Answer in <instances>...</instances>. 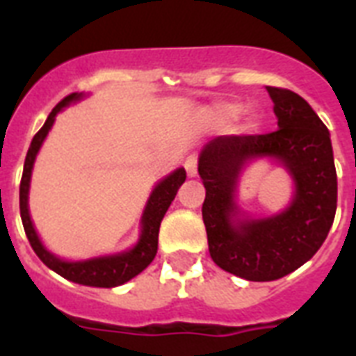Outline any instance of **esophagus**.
I'll list each match as a JSON object with an SVG mask.
<instances>
[{
  "label": "esophagus",
  "instance_id": "esophagus-1",
  "mask_svg": "<svg viewBox=\"0 0 356 356\" xmlns=\"http://www.w3.org/2000/svg\"><path fill=\"white\" fill-rule=\"evenodd\" d=\"M184 170L188 173V177H195V175H197V156H186V159H184Z\"/></svg>",
  "mask_w": 356,
  "mask_h": 356
}]
</instances>
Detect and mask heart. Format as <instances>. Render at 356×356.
I'll return each mask as SVG.
<instances>
[{
    "instance_id": "b5f03b06",
    "label": "heart",
    "mask_w": 356,
    "mask_h": 356,
    "mask_svg": "<svg viewBox=\"0 0 356 356\" xmlns=\"http://www.w3.org/2000/svg\"><path fill=\"white\" fill-rule=\"evenodd\" d=\"M240 111H242V107H240V105H225V107L220 111V114H222L223 118H233V116H236Z\"/></svg>"
}]
</instances>
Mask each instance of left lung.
Masks as SVG:
<instances>
[{"instance_id": "8db88e82", "label": "left lung", "mask_w": 356, "mask_h": 356, "mask_svg": "<svg viewBox=\"0 0 356 356\" xmlns=\"http://www.w3.org/2000/svg\"><path fill=\"white\" fill-rule=\"evenodd\" d=\"M277 131L225 134L201 151L197 172L205 184L203 222L209 253L222 270L248 281H275L292 273L325 242L337 214V168L325 123L296 92L268 86ZM271 156L296 183L293 205L264 220H234V186L249 158Z\"/></svg>"}]
</instances>
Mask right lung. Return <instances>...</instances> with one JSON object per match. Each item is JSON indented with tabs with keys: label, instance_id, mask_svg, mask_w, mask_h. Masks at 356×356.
I'll list each match as a JSON object with an SVG mask.
<instances>
[{
	"label": "right lung",
	"instance_id": "1",
	"mask_svg": "<svg viewBox=\"0 0 356 356\" xmlns=\"http://www.w3.org/2000/svg\"><path fill=\"white\" fill-rule=\"evenodd\" d=\"M81 94H70L63 102L55 105L46 123L42 129L33 136L31 147L27 151L24 162V173H22V183H19V214H22V223H24L25 234L29 240L31 248L38 254V259L49 268V270L57 271L58 275L68 279V281L79 282L85 286H97V288H113L120 286L123 282L131 281L136 277L140 271H144L147 266L153 262L159 248V229L164 214H166L168 207L172 205V201L177 195V190L186 179V172L183 168H179L177 172L168 175L164 181L156 184L155 190L151 192L149 201L145 205L144 216H142V234H140L138 243L134 245L131 251L125 253L113 254V257H99V259L83 260V262H66V260L57 259L51 254L44 245H42L40 238L36 234L33 222L29 218V209H27V194H29V181H31V170H33V162L36 159V153L40 149L42 142L46 138L47 131L51 129L55 116H57L63 107L70 105L75 99H79Z\"/></svg>",
	"mask_w": 356,
	"mask_h": 356
}]
</instances>
